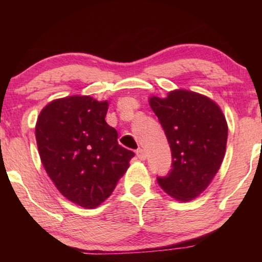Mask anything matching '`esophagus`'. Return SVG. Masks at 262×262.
I'll list each match as a JSON object with an SVG mask.
<instances>
[{"label":"esophagus","mask_w":262,"mask_h":262,"mask_svg":"<svg viewBox=\"0 0 262 262\" xmlns=\"http://www.w3.org/2000/svg\"><path fill=\"white\" fill-rule=\"evenodd\" d=\"M136 155L141 161H144L146 159V154L143 149H137V151H136Z\"/></svg>","instance_id":"34e87169"}]
</instances>
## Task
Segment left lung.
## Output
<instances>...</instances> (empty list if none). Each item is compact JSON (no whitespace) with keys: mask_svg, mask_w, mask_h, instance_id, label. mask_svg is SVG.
<instances>
[{"mask_svg":"<svg viewBox=\"0 0 262 262\" xmlns=\"http://www.w3.org/2000/svg\"><path fill=\"white\" fill-rule=\"evenodd\" d=\"M149 103L171 150V169L157 182L173 198L192 200L209 186L224 159L225 117L212 100L184 89L166 99L152 96Z\"/></svg>","mask_w":262,"mask_h":262,"instance_id":"8db88e82","label":"left lung"}]
</instances>
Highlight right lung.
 <instances>
[{
	"label": "right lung",
	"mask_w": 262,
	"mask_h": 262,
	"mask_svg": "<svg viewBox=\"0 0 262 262\" xmlns=\"http://www.w3.org/2000/svg\"><path fill=\"white\" fill-rule=\"evenodd\" d=\"M107 101L68 96L39 114L35 139L46 173L58 191L77 205L94 209L108 198L135 154L118 144L105 121Z\"/></svg>",
	"instance_id": "obj_1"
}]
</instances>
